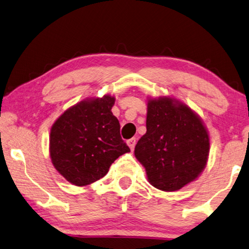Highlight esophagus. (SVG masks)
I'll return each mask as SVG.
<instances>
[{"instance_id":"34e87169","label":"esophagus","mask_w":249,"mask_h":249,"mask_svg":"<svg viewBox=\"0 0 249 249\" xmlns=\"http://www.w3.org/2000/svg\"><path fill=\"white\" fill-rule=\"evenodd\" d=\"M136 142H137L136 138H131V139H129V140L127 141V143H128V145H129V148L131 149V151H133L134 146H136Z\"/></svg>"}]
</instances>
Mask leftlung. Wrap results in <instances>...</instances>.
Returning <instances> with one entry per match:
<instances>
[{"label": "left lung", "mask_w": 249, "mask_h": 249, "mask_svg": "<svg viewBox=\"0 0 249 249\" xmlns=\"http://www.w3.org/2000/svg\"><path fill=\"white\" fill-rule=\"evenodd\" d=\"M209 152L207 130L186 105L166 97L148 101L146 132L134 156L154 187L173 192L194 181L204 170Z\"/></svg>", "instance_id": "obj_1"}]
</instances>
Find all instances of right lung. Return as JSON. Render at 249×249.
Returning <instances> with one entry per match:
<instances>
[{
    "mask_svg": "<svg viewBox=\"0 0 249 249\" xmlns=\"http://www.w3.org/2000/svg\"><path fill=\"white\" fill-rule=\"evenodd\" d=\"M113 105L111 96L83 100L53 124L52 162L71 184L84 186L104 178L116 159L130 151L111 112Z\"/></svg>",
    "mask_w": 249,
    "mask_h": 249,
    "instance_id": "1",
    "label": "right lung"
}]
</instances>
